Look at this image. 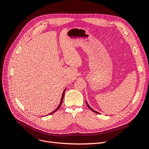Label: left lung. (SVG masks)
<instances>
[{"label": "left lung", "instance_id": "obj_1", "mask_svg": "<svg viewBox=\"0 0 149 149\" xmlns=\"http://www.w3.org/2000/svg\"><path fill=\"white\" fill-rule=\"evenodd\" d=\"M86 104H87V106H88V107L89 108V109H91L93 112H95V113H96V114H100V112H97V111H94V109H92V108L91 107H90V106L88 104V103L87 102V101H86Z\"/></svg>", "mask_w": 149, "mask_h": 149}]
</instances>
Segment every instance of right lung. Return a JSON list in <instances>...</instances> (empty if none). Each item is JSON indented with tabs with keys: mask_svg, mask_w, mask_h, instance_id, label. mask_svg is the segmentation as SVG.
I'll return each mask as SVG.
<instances>
[{
	"mask_svg": "<svg viewBox=\"0 0 149 149\" xmlns=\"http://www.w3.org/2000/svg\"><path fill=\"white\" fill-rule=\"evenodd\" d=\"M66 88H65V90L63 91V92L62 96H61V101H60V104L58 105V106L56 108V109H55V110H54L53 111H52V112H50V113L48 114V115H50V114H52L54 113V112H55L56 111H57L58 109H59V108L60 107V106H61V103H62V102H63V97H64V95H65V91H66Z\"/></svg>",
	"mask_w": 149,
	"mask_h": 149,
	"instance_id": "right-lung-1",
	"label": "right lung"
}]
</instances>
